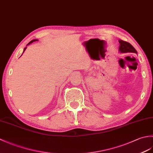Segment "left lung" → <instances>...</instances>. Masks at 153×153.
I'll list each match as a JSON object with an SVG mask.
<instances>
[{
	"label": "left lung",
	"instance_id": "1",
	"mask_svg": "<svg viewBox=\"0 0 153 153\" xmlns=\"http://www.w3.org/2000/svg\"><path fill=\"white\" fill-rule=\"evenodd\" d=\"M119 51L121 53H137V51L135 49V48L130 43L122 40H119Z\"/></svg>",
	"mask_w": 153,
	"mask_h": 153
}]
</instances>
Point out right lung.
Wrapping results in <instances>:
<instances>
[{"mask_svg":"<svg viewBox=\"0 0 153 153\" xmlns=\"http://www.w3.org/2000/svg\"><path fill=\"white\" fill-rule=\"evenodd\" d=\"M38 41V40H37V39H33V40H32V41H31L30 42V43H29L27 44V45H30V44H31V43H33V42H34V41ZM26 48H27V47H25V48H24V52L25 51V49H26Z\"/></svg>","mask_w":153,"mask_h":153,"instance_id":"obj_1","label":"right lung"}]
</instances>
